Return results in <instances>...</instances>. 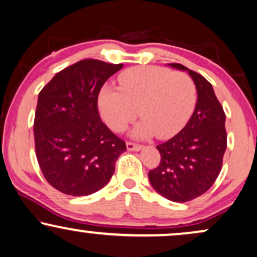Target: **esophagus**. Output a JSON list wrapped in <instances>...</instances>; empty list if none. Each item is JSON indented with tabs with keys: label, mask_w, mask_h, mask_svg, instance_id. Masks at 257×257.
Returning <instances> with one entry per match:
<instances>
[{
	"label": "esophagus",
	"mask_w": 257,
	"mask_h": 257,
	"mask_svg": "<svg viewBox=\"0 0 257 257\" xmlns=\"http://www.w3.org/2000/svg\"><path fill=\"white\" fill-rule=\"evenodd\" d=\"M141 148V145L134 144V142H126V149H128V151H140Z\"/></svg>",
	"instance_id": "1"
}]
</instances>
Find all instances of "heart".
<instances>
[{
  "label": "heart",
  "instance_id": "b5f03b06",
  "mask_svg": "<svg viewBox=\"0 0 257 257\" xmlns=\"http://www.w3.org/2000/svg\"><path fill=\"white\" fill-rule=\"evenodd\" d=\"M119 87L105 85L98 95V108L106 124L121 132L138 115L142 121L133 135L168 139L177 134L192 115L197 102L193 79L184 72L160 66H138L118 77Z\"/></svg>",
  "mask_w": 257,
  "mask_h": 257
}]
</instances>
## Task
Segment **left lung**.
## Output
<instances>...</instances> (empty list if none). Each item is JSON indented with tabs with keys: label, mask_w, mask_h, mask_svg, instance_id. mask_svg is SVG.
Wrapping results in <instances>:
<instances>
[{
	"label": "left lung",
	"mask_w": 257,
	"mask_h": 257,
	"mask_svg": "<svg viewBox=\"0 0 257 257\" xmlns=\"http://www.w3.org/2000/svg\"><path fill=\"white\" fill-rule=\"evenodd\" d=\"M172 67L188 71L197 87L198 99L190 121L177 135L158 145L161 159L148 178L158 193L185 203L205 193L215 183L226 149L225 112L212 85L201 74L181 64Z\"/></svg>",
	"instance_id": "left-lung-1"
}]
</instances>
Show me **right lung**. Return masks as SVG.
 Segmentation results:
<instances>
[{
	"mask_svg": "<svg viewBox=\"0 0 257 257\" xmlns=\"http://www.w3.org/2000/svg\"><path fill=\"white\" fill-rule=\"evenodd\" d=\"M123 67L84 59L58 72L42 87L34 118L35 154L45 179L69 196L104 187L125 142L100 119L103 84Z\"/></svg>",
	"mask_w": 257,
	"mask_h": 257,
	"instance_id": "right-lung-1",
	"label": "right lung"
}]
</instances>
